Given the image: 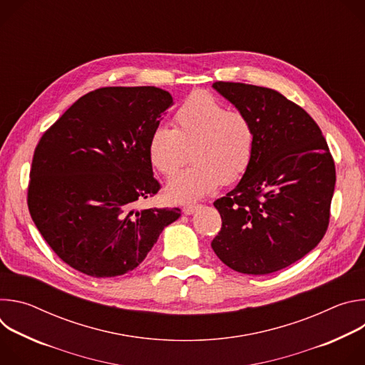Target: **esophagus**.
Masks as SVG:
<instances>
[{"label": "esophagus", "instance_id": "1", "mask_svg": "<svg viewBox=\"0 0 365 365\" xmlns=\"http://www.w3.org/2000/svg\"><path fill=\"white\" fill-rule=\"evenodd\" d=\"M199 205H185L183 206V214L185 215H192L195 211H197Z\"/></svg>", "mask_w": 365, "mask_h": 365}]
</instances>
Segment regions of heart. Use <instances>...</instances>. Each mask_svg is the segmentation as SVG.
I'll return each instance as SVG.
<instances>
[{"label":"heart","mask_w":365,"mask_h":365,"mask_svg":"<svg viewBox=\"0 0 365 365\" xmlns=\"http://www.w3.org/2000/svg\"><path fill=\"white\" fill-rule=\"evenodd\" d=\"M175 128L155 125L147 140L150 165L165 176L173 175L192 154L193 163L168 183L175 202H192L231 185L248 170L255 145L251 120L230 111L224 102L206 92L190 93L173 114Z\"/></svg>","instance_id":"b5f03b06"}]
</instances>
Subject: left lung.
I'll list each match as a JSON object with an SVG mask.
<instances>
[{"mask_svg": "<svg viewBox=\"0 0 365 365\" xmlns=\"http://www.w3.org/2000/svg\"><path fill=\"white\" fill-rule=\"evenodd\" d=\"M212 86L251 120L255 145L240 183L214 202L222 227L211 245L238 273L270 274L324 238L335 163L314 118L280 92L240 82Z\"/></svg>", "mask_w": 365, "mask_h": 365, "instance_id": "obj_1", "label": "left lung"}]
</instances>
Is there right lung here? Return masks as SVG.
Masks as SVG:
<instances>
[{
  "label": "right lung",
  "instance_id": "1",
  "mask_svg": "<svg viewBox=\"0 0 365 365\" xmlns=\"http://www.w3.org/2000/svg\"><path fill=\"white\" fill-rule=\"evenodd\" d=\"M173 106L155 86H107L81 96L40 138L27 203L37 230L59 258L92 277L134 270L173 210H134L159 192L147 155L151 130Z\"/></svg>",
  "mask_w": 365,
  "mask_h": 365
}]
</instances>
